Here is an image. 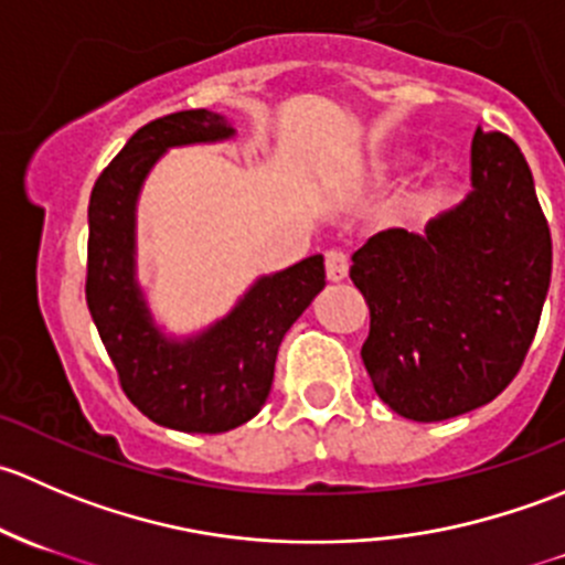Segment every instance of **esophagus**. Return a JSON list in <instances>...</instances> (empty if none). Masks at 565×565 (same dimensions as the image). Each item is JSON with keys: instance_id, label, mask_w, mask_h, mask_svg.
<instances>
[{"instance_id": "1", "label": "esophagus", "mask_w": 565, "mask_h": 565, "mask_svg": "<svg viewBox=\"0 0 565 565\" xmlns=\"http://www.w3.org/2000/svg\"><path fill=\"white\" fill-rule=\"evenodd\" d=\"M350 270V256L339 248H330L324 250V273H328L330 281H341Z\"/></svg>"}]
</instances>
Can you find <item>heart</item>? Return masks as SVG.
I'll list each match as a JSON object with an SVG mask.
<instances>
[{
  "label": "heart",
  "mask_w": 565,
  "mask_h": 565,
  "mask_svg": "<svg viewBox=\"0 0 565 565\" xmlns=\"http://www.w3.org/2000/svg\"><path fill=\"white\" fill-rule=\"evenodd\" d=\"M388 169H391L388 161H377V163H374V174H380V177L388 172Z\"/></svg>",
  "instance_id": "heart-1"
}]
</instances>
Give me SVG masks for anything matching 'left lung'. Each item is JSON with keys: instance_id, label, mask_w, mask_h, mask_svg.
Returning a JSON list of instances; mask_svg holds the SVG:
<instances>
[{"instance_id": "8db88e82", "label": "left lung", "mask_w": 565, "mask_h": 565, "mask_svg": "<svg viewBox=\"0 0 565 565\" xmlns=\"http://www.w3.org/2000/svg\"><path fill=\"white\" fill-rule=\"evenodd\" d=\"M552 276V237L514 139L478 125L472 193L426 235L388 230L352 254L369 303L363 366L409 420L492 402L520 374Z\"/></svg>"}]
</instances>
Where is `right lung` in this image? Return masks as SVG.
Returning <instances> with one entry per match:
<instances>
[{
	"label": "right lung",
	"instance_id": "right-lung-1",
	"mask_svg": "<svg viewBox=\"0 0 565 565\" xmlns=\"http://www.w3.org/2000/svg\"><path fill=\"white\" fill-rule=\"evenodd\" d=\"M232 134L221 114L204 108L152 119L100 172L89 196L84 292L119 388L156 424L199 435L230 431L259 413L284 333L324 287L322 256H309L256 281L202 339L172 344L152 328L134 281L136 193L167 147Z\"/></svg>",
	"mask_w": 565,
	"mask_h": 565
}]
</instances>
